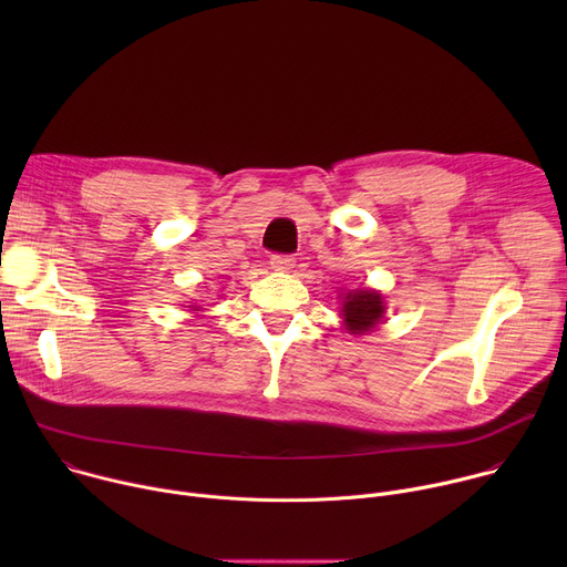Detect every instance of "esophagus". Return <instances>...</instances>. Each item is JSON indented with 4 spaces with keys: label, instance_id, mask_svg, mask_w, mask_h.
<instances>
[{
    "label": "esophagus",
    "instance_id": "obj_1",
    "mask_svg": "<svg viewBox=\"0 0 567 567\" xmlns=\"http://www.w3.org/2000/svg\"><path fill=\"white\" fill-rule=\"evenodd\" d=\"M271 267L276 271H291L296 267V258L293 256H282V254H276L271 256Z\"/></svg>",
    "mask_w": 567,
    "mask_h": 567
}]
</instances>
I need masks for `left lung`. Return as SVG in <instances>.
<instances>
[{
  "label": "left lung",
  "instance_id": "obj_1",
  "mask_svg": "<svg viewBox=\"0 0 567 567\" xmlns=\"http://www.w3.org/2000/svg\"><path fill=\"white\" fill-rule=\"evenodd\" d=\"M343 296V326L350 334H365L372 332L379 322L383 320L385 313V302L383 296L374 289H352Z\"/></svg>",
  "mask_w": 567,
  "mask_h": 567
}]
</instances>
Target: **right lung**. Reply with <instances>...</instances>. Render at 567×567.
Instances as JSON below:
<instances>
[{"label": "right lung", "instance_id": "right-lung-1", "mask_svg": "<svg viewBox=\"0 0 567 567\" xmlns=\"http://www.w3.org/2000/svg\"><path fill=\"white\" fill-rule=\"evenodd\" d=\"M193 307H195V305H193ZM195 309H197V307H195Z\"/></svg>", "mask_w": 567, "mask_h": 567}]
</instances>
